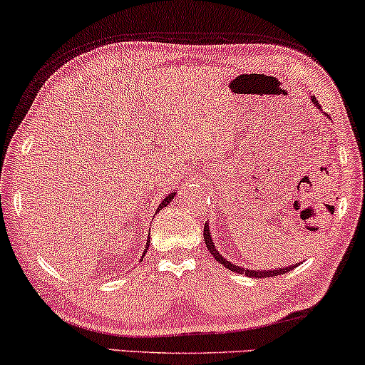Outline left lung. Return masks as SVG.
<instances>
[{
	"label": "left lung",
	"instance_id": "left-lung-1",
	"mask_svg": "<svg viewBox=\"0 0 365 365\" xmlns=\"http://www.w3.org/2000/svg\"><path fill=\"white\" fill-rule=\"evenodd\" d=\"M312 102L315 103L317 107L319 106V102H317L315 97H312ZM205 243L207 246V250H210V253L212 255V257L216 258V262H220L223 267H226L228 269H231V272L235 273H243V275L246 277H252V278H267V277H278V275H283V273H287L288 269H293V267H287V268H277V269H263V272H259V269H245L238 267V264H233L230 262H226V258H223V255H221L217 250L215 248V243H212L211 240V233H210V225L205 223Z\"/></svg>",
	"mask_w": 365,
	"mask_h": 365
}]
</instances>
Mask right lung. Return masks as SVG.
<instances>
[{
  "mask_svg": "<svg viewBox=\"0 0 365 365\" xmlns=\"http://www.w3.org/2000/svg\"><path fill=\"white\" fill-rule=\"evenodd\" d=\"M173 197H174V192H173V194H169V196H168V197H165V200H163V202H160V205H159V207H158V211H159V210H163V207H164V206H168V205H169V202H171V200H173ZM149 243H150V241L148 240V245H145V252H148V248H149Z\"/></svg>",
  "mask_w": 365,
  "mask_h": 365,
  "instance_id": "1",
  "label": "right lung"
}]
</instances>
